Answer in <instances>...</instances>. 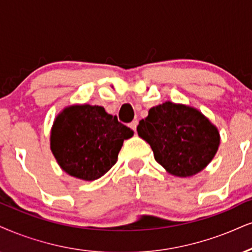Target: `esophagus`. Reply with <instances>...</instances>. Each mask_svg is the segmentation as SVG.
<instances>
[{"label": "esophagus", "instance_id": "34e87169", "mask_svg": "<svg viewBox=\"0 0 252 252\" xmlns=\"http://www.w3.org/2000/svg\"><path fill=\"white\" fill-rule=\"evenodd\" d=\"M136 126H138V121L136 120H133L131 124H129V127H131V128L133 129V131H136Z\"/></svg>", "mask_w": 252, "mask_h": 252}]
</instances>
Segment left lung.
Instances as JSON below:
<instances>
[{
    "instance_id": "8db88e82",
    "label": "left lung",
    "mask_w": 252,
    "mask_h": 252,
    "mask_svg": "<svg viewBox=\"0 0 252 252\" xmlns=\"http://www.w3.org/2000/svg\"><path fill=\"white\" fill-rule=\"evenodd\" d=\"M136 131L150 144L157 162L180 178L206 168L220 145L219 131L201 112L170 101L152 107Z\"/></svg>"
}]
</instances>
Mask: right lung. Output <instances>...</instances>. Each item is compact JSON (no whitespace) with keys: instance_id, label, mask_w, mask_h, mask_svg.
<instances>
[{"instance_id":"1","label":"right lung","mask_w":252,"mask_h":252,"mask_svg":"<svg viewBox=\"0 0 252 252\" xmlns=\"http://www.w3.org/2000/svg\"><path fill=\"white\" fill-rule=\"evenodd\" d=\"M133 131L102 106L74 105L56 118L50 145L62 169L85 181L101 178L118 160Z\"/></svg>"}]
</instances>
